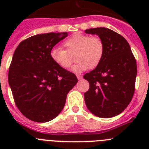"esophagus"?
Returning <instances> with one entry per match:
<instances>
[{
  "mask_svg": "<svg viewBox=\"0 0 149 149\" xmlns=\"http://www.w3.org/2000/svg\"><path fill=\"white\" fill-rule=\"evenodd\" d=\"M77 77L78 80H81L83 78V76L82 75H79V74H77Z\"/></svg>",
  "mask_w": 149,
  "mask_h": 149,
  "instance_id": "esophagus-1",
  "label": "esophagus"
}]
</instances>
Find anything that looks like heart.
<instances>
[{"label":"heart","mask_w":149,"mask_h":149,"mask_svg":"<svg viewBox=\"0 0 149 149\" xmlns=\"http://www.w3.org/2000/svg\"><path fill=\"white\" fill-rule=\"evenodd\" d=\"M65 50L53 48L50 51L52 61L63 68L71 66L73 59L70 54L75 53L77 63L72 71L81 72L88 68H94L99 65L104 53V45L101 38L89 36L81 33H76L63 43Z\"/></svg>","instance_id":"b5f03b06"}]
</instances>
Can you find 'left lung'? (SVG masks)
<instances>
[{
    "mask_svg": "<svg viewBox=\"0 0 149 149\" xmlns=\"http://www.w3.org/2000/svg\"><path fill=\"white\" fill-rule=\"evenodd\" d=\"M95 34L104 45L103 58L98 66L84 78L89 83L84 93L88 110L101 118H111L121 113L130 104L135 90L136 60L123 36L105 27L85 30Z\"/></svg>",
    "mask_w": 149,
    "mask_h": 149,
    "instance_id": "1",
    "label": "left lung"
}]
</instances>
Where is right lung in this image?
<instances>
[{
	"instance_id": "1",
	"label": "right lung",
	"mask_w": 149,
	"mask_h": 149,
	"mask_svg": "<svg viewBox=\"0 0 149 149\" xmlns=\"http://www.w3.org/2000/svg\"><path fill=\"white\" fill-rule=\"evenodd\" d=\"M68 33H48L22 41L13 54L8 81L15 104L27 119L46 122L63 110L75 74L54 63L50 51Z\"/></svg>"
}]
</instances>
